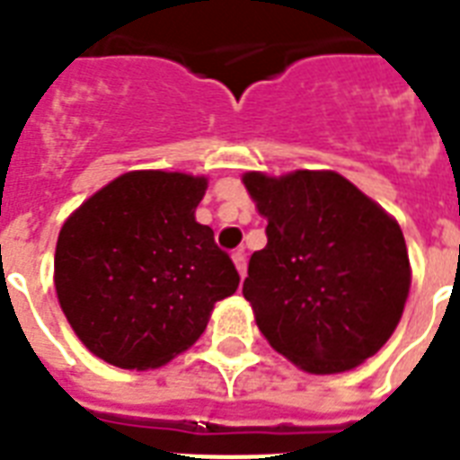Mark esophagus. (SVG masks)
<instances>
[{"mask_svg": "<svg viewBox=\"0 0 460 460\" xmlns=\"http://www.w3.org/2000/svg\"><path fill=\"white\" fill-rule=\"evenodd\" d=\"M231 258H234V265H236L238 274H241V279H243V277H245V252L236 251L234 255H231Z\"/></svg>", "mask_w": 460, "mask_h": 460, "instance_id": "34e87169", "label": "esophagus"}]
</instances>
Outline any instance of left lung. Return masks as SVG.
<instances>
[{
  "instance_id": "8db88e82",
  "label": "left lung",
  "mask_w": 460,
  "mask_h": 460,
  "mask_svg": "<svg viewBox=\"0 0 460 460\" xmlns=\"http://www.w3.org/2000/svg\"><path fill=\"white\" fill-rule=\"evenodd\" d=\"M243 183L267 219L243 296L270 346L313 375L375 356L411 288L396 219L336 172H248Z\"/></svg>"
}]
</instances>
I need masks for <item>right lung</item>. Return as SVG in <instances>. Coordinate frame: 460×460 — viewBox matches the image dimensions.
<instances>
[{
    "instance_id": "obj_1",
    "label": "right lung",
    "mask_w": 460,
    "mask_h": 460,
    "mask_svg": "<svg viewBox=\"0 0 460 460\" xmlns=\"http://www.w3.org/2000/svg\"><path fill=\"white\" fill-rule=\"evenodd\" d=\"M205 176L128 172L68 217L54 252L57 298L90 353L124 370L169 363L238 288L236 267L195 222Z\"/></svg>"
}]
</instances>
